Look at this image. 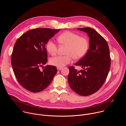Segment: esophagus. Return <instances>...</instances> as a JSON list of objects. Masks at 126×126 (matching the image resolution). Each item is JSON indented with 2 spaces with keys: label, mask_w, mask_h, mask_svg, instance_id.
I'll return each instance as SVG.
<instances>
[{
  "label": "esophagus",
  "mask_w": 126,
  "mask_h": 126,
  "mask_svg": "<svg viewBox=\"0 0 126 126\" xmlns=\"http://www.w3.org/2000/svg\"><path fill=\"white\" fill-rule=\"evenodd\" d=\"M57 70L59 71V70H61L62 69V67H57Z\"/></svg>",
  "instance_id": "1"
}]
</instances>
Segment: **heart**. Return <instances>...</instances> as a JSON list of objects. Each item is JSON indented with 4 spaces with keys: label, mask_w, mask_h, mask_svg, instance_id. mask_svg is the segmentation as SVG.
Returning <instances> with one entry per match:
<instances>
[{
    "label": "heart",
    "mask_w": 126,
    "mask_h": 126,
    "mask_svg": "<svg viewBox=\"0 0 126 126\" xmlns=\"http://www.w3.org/2000/svg\"><path fill=\"white\" fill-rule=\"evenodd\" d=\"M59 44L67 46L66 54L64 56H57L51 58L49 60L51 65L58 67H62L73 61L82 58L87 53L89 42L84 37H81L76 33L67 31L60 35L57 38ZM46 49L51 55L56 54L58 50L57 45L51 40H49L46 45Z\"/></svg>",
    "instance_id": "heart-1"
}]
</instances>
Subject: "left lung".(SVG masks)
Here are the masks:
<instances>
[{"instance_id": "obj_1", "label": "left lung", "mask_w": 126, "mask_h": 126, "mask_svg": "<svg viewBox=\"0 0 126 126\" xmlns=\"http://www.w3.org/2000/svg\"><path fill=\"white\" fill-rule=\"evenodd\" d=\"M77 29L88 34L90 48L84 57L75 64L82 70L77 71L73 66L69 68L68 81L75 93L86 96L98 91L106 81L111 66L110 50L106 40L94 29Z\"/></svg>"}]
</instances>
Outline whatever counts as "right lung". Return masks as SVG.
<instances>
[{
	"mask_svg": "<svg viewBox=\"0 0 126 126\" xmlns=\"http://www.w3.org/2000/svg\"><path fill=\"white\" fill-rule=\"evenodd\" d=\"M59 31L47 28L31 29L16 41L11 65L18 82L27 90L33 93L43 91L56 75L57 69L55 66L47 65L43 70L40 68L47 62L45 45Z\"/></svg>",
	"mask_w": 126,
	"mask_h": 126,
	"instance_id": "1",
	"label": "right lung"
}]
</instances>
